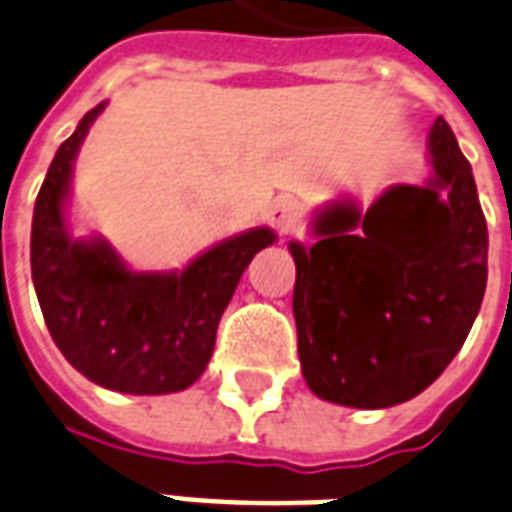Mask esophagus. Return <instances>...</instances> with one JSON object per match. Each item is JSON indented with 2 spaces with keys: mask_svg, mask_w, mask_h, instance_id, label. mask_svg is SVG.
Masks as SVG:
<instances>
[{
  "mask_svg": "<svg viewBox=\"0 0 512 512\" xmlns=\"http://www.w3.org/2000/svg\"><path fill=\"white\" fill-rule=\"evenodd\" d=\"M269 224L280 232V235H288L296 229V224L301 221V205L293 197H277L272 200L267 211Z\"/></svg>",
  "mask_w": 512,
  "mask_h": 512,
  "instance_id": "34e87169",
  "label": "esophagus"
}]
</instances>
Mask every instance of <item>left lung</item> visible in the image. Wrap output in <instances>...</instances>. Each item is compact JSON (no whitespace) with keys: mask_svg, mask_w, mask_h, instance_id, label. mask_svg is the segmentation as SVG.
Returning <instances> with one entry per match:
<instances>
[{"mask_svg":"<svg viewBox=\"0 0 512 512\" xmlns=\"http://www.w3.org/2000/svg\"><path fill=\"white\" fill-rule=\"evenodd\" d=\"M433 176L395 184L366 213L336 200L291 243L293 318L304 379L318 398L390 408L443 374L486 291L489 232L470 162L449 122L427 136Z\"/></svg>","mask_w":512,"mask_h":512,"instance_id":"left-lung-1","label":"left lung"}]
</instances>
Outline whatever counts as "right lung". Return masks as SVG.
Returning a JSON list of instances; mask_svg holds the SVG:
<instances>
[{"mask_svg":"<svg viewBox=\"0 0 512 512\" xmlns=\"http://www.w3.org/2000/svg\"><path fill=\"white\" fill-rule=\"evenodd\" d=\"M106 104L79 120L55 152L31 221V277L63 358L90 382L128 395L181 392L202 376L216 328L245 267L277 240L248 229L200 253L181 272H133L104 237H71V170Z\"/></svg>","mask_w":512,"mask_h":512,"instance_id":"obj_1","label":"right lung"}]
</instances>
